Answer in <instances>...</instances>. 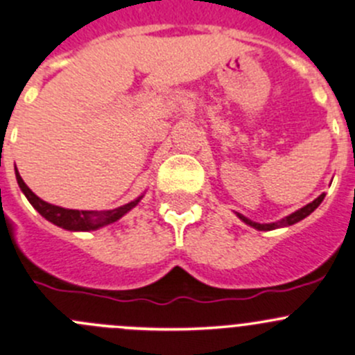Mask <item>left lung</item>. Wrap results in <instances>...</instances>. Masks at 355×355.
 <instances>
[{
  "label": "left lung",
  "instance_id": "obj_1",
  "mask_svg": "<svg viewBox=\"0 0 355 355\" xmlns=\"http://www.w3.org/2000/svg\"><path fill=\"white\" fill-rule=\"evenodd\" d=\"M323 198H324V193H323V195L318 196V198L314 200V202H311L309 205H306V207L299 208L297 211H294V214H291V215H288V217L282 218V220L273 222V224H258V222L250 220V218H246V217H244V215H241V214H237V217H239L241 220L244 222V224L251 225V227L258 229V231H273V229L287 227V225H292V224H295V222H299V220H302V218H306L309 214H313V211L316 210L318 207H320V203L323 202Z\"/></svg>",
  "mask_w": 355,
  "mask_h": 355
}]
</instances>
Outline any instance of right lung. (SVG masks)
I'll use <instances>...</instances> for the list:
<instances>
[{
	"mask_svg": "<svg viewBox=\"0 0 355 355\" xmlns=\"http://www.w3.org/2000/svg\"><path fill=\"white\" fill-rule=\"evenodd\" d=\"M17 174V181L20 189L24 191V195L27 196L28 202L32 203V207L42 215L44 218H47L53 224L60 225V227L68 229V231H96L98 227H104V225L112 224V222L119 220L126 211H130L131 208L137 207L138 202L141 200L137 198L135 202H130L123 207L114 208V210L107 211H92V210H69V208L56 207V205H51L44 200L39 198L37 195L31 191L27 184L24 182V179L20 178L18 171H15Z\"/></svg>",
	"mask_w": 355,
	"mask_h": 355,
	"instance_id": "1",
	"label": "right lung"
}]
</instances>
